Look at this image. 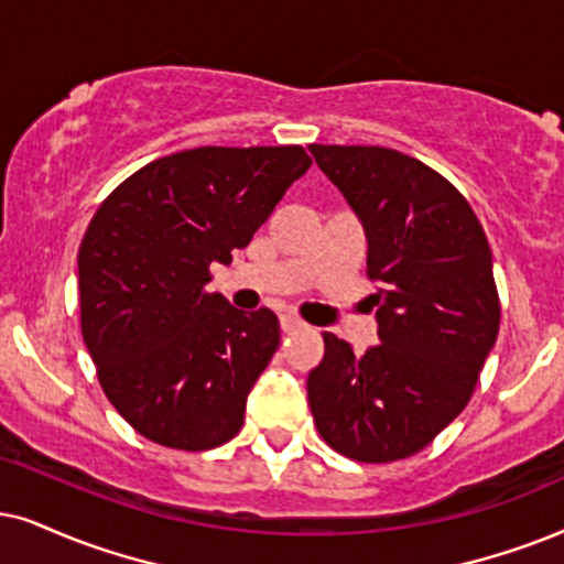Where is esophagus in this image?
<instances>
[{
	"label": "esophagus",
	"instance_id": "34e87169",
	"mask_svg": "<svg viewBox=\"0 0 564 564\" xmlns=\"http://www.w3.org/2000/svg\"><path fill=\"white\" fill-rule=\"evenodd\" d=\"M302 327H306V325L294 315H283L281 317V330L283 333H296V330H302Z\"/></svg>",
	"mask_w": 564,
	"mask_h": 564
}]
</instances>
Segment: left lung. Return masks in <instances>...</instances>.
I'll list each match as a JSON object with an SVG mask.
<instances>
[{"instance_id":"obj_1","label":"left lung","mask_w":564,"mask_h":564,"mask_svg":"<svg viewBox=\"0 0 564 564\" xmlns=\"http://www.w3.org/2000/svg\"><path fill=\"white\" fill-rule=\"evenodd\" d=\"M361 218L377 283L380 344L354 354L323 333L306 377L317 432L359 463L424 451L471 401L500 333L491 249L468 199L445 176L380 145H310Z\"/></svg>"}]
</instances>
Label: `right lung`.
I'll list each match as a JSON object with an SVG mask.
<instances>
[{
  "label": "right lung",
  "instance_id": "right-lung-1",
  "mask_svg": "<svg viewBox=\"0 0 564 564\" xmlns=\"http://www.w3.org/2000/svg\"><path fill=\"white\" fill-rule=\"evenodd\" d=\"M302 145L192 148L134 171L98 205L77 252L80 327L98 382L134 432L199 453L237 437L281 344L268 306L208 291L294 180Z\"/></svg>",
  "mask_w": 564,
  "mask_h": 564
}]
</instances>
